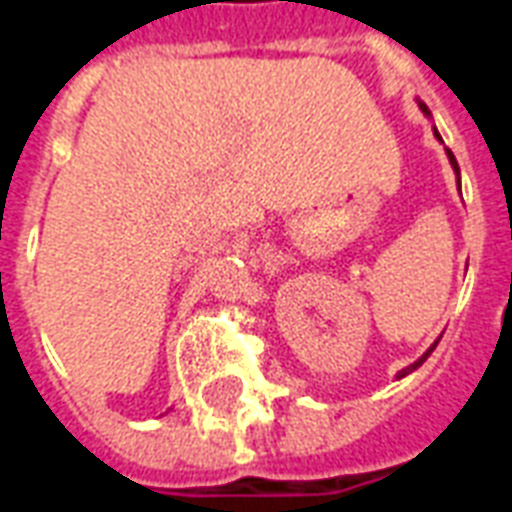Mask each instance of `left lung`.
Instances as JSON below:
<instances>
[{"label": "left lung", "instance_id": "8db88e82", "mask_svg": "<svg viewBox=\"0 0 512 512\" xmlns=\"http://www.w3.org/2000/svg\"><path fill=\"white\" fill-rule=\"evenodd\" d=\"M418 107H421V113H424V116H427V119H432L430 107L424 105V102H418ZM435 138H438V141H443V138H441V132H438V130H435ZM446 157H449V163H452V169H455V174H457V188H460V166H457L455 155H452V152H449V149H446ZM438 341H441V338H438ZM438 341L432 343L430 349H427V352H424V355L418 357L416 363H410V366H407V368H402V371H399V374H396V380H402V377H407V374H413V371H416V368L421 366V363H424V360H427V357L432 355V349H435V346H438Z\"/></svg>", "mask_w": 512, "mask_h": 512}]
</instances>
